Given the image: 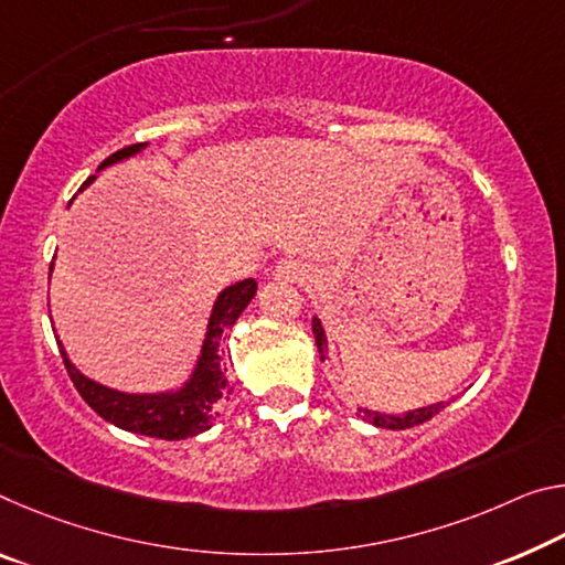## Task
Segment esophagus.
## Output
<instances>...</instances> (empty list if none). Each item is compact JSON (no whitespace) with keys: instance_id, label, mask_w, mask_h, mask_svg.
<instances>
[{"instance_id":"34e87169","label":"esophagus","mask_w":565,"mask_h":565,"mask_svg":"<svg viewBox=\"0 0 565 565\" xmlns=\"http://www.w3.org/2000/svg\"><path fill=\"white\" fill-rule=\"evenodd\" d=\"M271 276L276 281H284V284H299L307 279V268H303V264L294 262V258H281V262L274 266Z\"/></svg>"}]
</instances>
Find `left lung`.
Returning a JSON list of instances; mask_svg holds the SVG:
<instances>
[{"label": "left lung", "instance_id": "1", "mask_svg": "<svg viewBox=\"0 0 565 565\" xmlns=\"http://www.w3.org/2000/svg\"><path fill=\"white\" fill-rule=\"evenodd\" d=\"M315 339L319 347V356L324 360V329H321L319 321H315ZM440 409H445L443 402H437V405H429V407H419L415 412H407V415H380V412L360 407L366 423H372L377 427H387V429H407V427H415L419 423H427V419H433Z\"/></svg>", "mask_w": 565, "mask_h": 565}]
</instances>
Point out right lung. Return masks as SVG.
I'll list each match as a JSON object with an SVG mask.
<instances>
[{
	"label": "right lung",
	"instance_id": "add662e5",
	"mask_svg": "<svg viewBox=\"0 0 565 565\" xmlns=\"http://www.w3.org/2000/svg\"><path fill=\"white\" fill-rule=\"evenodd\" d=\"M146 142H136L105 158L100 168L118 163V160L128 158L132 153H140ZM95 181L89 175L85 185ZM83 185V188H85ZM79 188V191H83ZM52 271V264H50ZM256 294V281L244 279L228 289H223L213 307V315L209 321V331H205V344L201 352V362L195 366V374L183 390L170 392V395H125V392L107 390L103 384L87 380L79 374L73 364H70L65 349L60 347L62 362L70 380L79 392L89 407L107 423L118 425L128 433L160 437V440H185L209 429L218 417V399L228 392V377L223 370V352H221V337L236 324L241 311L248 307V301Z\"/></svg>",
	"mask_w": 565,
	"mask_h": 565
}]
</instances>
